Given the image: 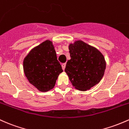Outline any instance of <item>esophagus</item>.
<instances>
[{"instance_id":"esophagus-1","label":"esophagus","mask_w":129,"mask_h":129,"mask_svg":"<svg viewBox=\"0 0 129 129\" xmlns=\"http://www.w3.org/2000/svg\"><path fill=\"white\" fill-rule=\"evenodd\" d=\"M61 66H62V69H63V70H64L65 69V67H66V63H63V64H61Z\"/></svg>"}]
</instances>
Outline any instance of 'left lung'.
Segmentation results:
<instances>
[{"label":"left lung","mask_w":129,"mask_h":129,"mask_svg":"<svg viewBox=\"0 0 129 129\" xmlns=\"http://www.w3.org/2000/svg\"><path fill=\"white\" fill-rule=\"evenodd\" d=\"M69 49L71 59L67 61L64 71L72 86L85 91L99 83L106 68L102 53L81 40L69 44Z\"/></svg>","instance_id":"8db88e82"}]
</instances>
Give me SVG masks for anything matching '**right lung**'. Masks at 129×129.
<instances>
[{
	"label": "right lung",
	"mask_w": 129,
	"mask_h": 129,
	"mask_svg": "<svg viewBox=\"0 0 129 129\" xmlns=\"http://www.w3.org/2000/svg\"><path fill=\"white\" fill-rule=\"evenodd\" d=\"M23 68L28 82L41 92L53 88L59 74L63 72L52 42L49 40L30 50L24 58Z\"/></svg>",
	"instance_id": "1"
}]
</instances>
